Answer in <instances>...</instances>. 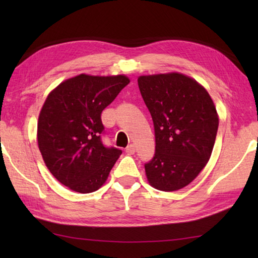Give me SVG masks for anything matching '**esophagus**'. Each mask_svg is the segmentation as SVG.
Wrapping results in <instances>:
<instances>
[{"instance_id": "obj_1", "label": "esophagus", "mask_w": 258, "mask_h": 258, "mask_svg": "<svg viewBox=\"0 0 258 258\" xmlns=\"http://www.w3.org/2000/svg\"><path fill=\"white\" fill-rule=\"evenodd\" d=\"M126 154L127 155H133L135 152V146L134 145H130L127 148H126Z\"/></svg>"}]
</instances>
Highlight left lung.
<instances>
[{"label": "left lung", "instance_id": "left-lung-1", "mask_svg": "<svg viewBox=\"0 0 258 258\" xmlns=\"http://www.w3.org/2000/svg\"><path fill=\"white\" fill-rule=\"evenodd\" d=\"M138 84L155 126L156 152L145 165L147 180L157 190H180L211 158L216 107L202 84L181 73L142 75Z\"/></svg>", "mask_w": 258, "mask_h": 258}]
</instances>
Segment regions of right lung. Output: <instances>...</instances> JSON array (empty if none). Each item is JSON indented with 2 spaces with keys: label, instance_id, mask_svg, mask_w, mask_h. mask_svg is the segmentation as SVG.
Listing matches in <instances>:
<instances>
[{
  "label": "right lung",
  "instance_id": "obj_1",
  "mask_svg": "<svg viewBox=\"0 0 258 258\" xmlns=\"http://www.w3.org/2000/svg\"><path fill=\"white\" fill-rule=\"evenodd\" d=\"M130 83L125 75L81 74L51 91L40 111L37 145L61 184L80 194L99 190L121 155L101 142V112Z\"/></svg>",
  "mask_w": 258,
  "mask_h": 258
}]
</instances>
